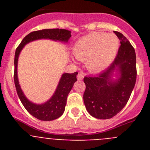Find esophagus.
I'll return each mask as SVG.
<instances>
[{
  "mask_svg": "<svg viewBox=\"0 0 150 150\" xmlns=\"http://www.w3.org/2000/svg\"><path fill=\"white\" fill-rule=\"evenodd\" d=\"M84 77V74H82V73H79L77 75V79H83Z\"/></svg>",
  "mask_w": 150,
  "mask_h": 150,
  "instance_id": "obj_1",
  "label": "esophagus"
}]
</instances>
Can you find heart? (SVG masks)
Returning a JSON list of instances; mask_svg holds the SVG:
<instances>
[{"label":"heart","mask_w":150,"mask_h":150,"mask_svg":"<svg viewBox=\"0 0 150 150\" xmlns=\"http://www.w3.org/2000/svg\"><path fill=\"white\" fill-rule=\"evenodd\" d=\"M119 49V40L114 34L93 32L76 41L73 53L78 60L86 61L90 71H100L113 62Z\"/></svg>","instance_id":"b5f03b06"}]
</instances>
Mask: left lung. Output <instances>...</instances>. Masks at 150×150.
<instances>
[{"mask_svg": "<svg viewBox=\"0 0 150 150\" xmlns=\"http://www.w3.org/2000/svg\"><path fill=\"white\" fill-rule=\"evenodd\" d=\"M114 33L121 43L114 62L100 74L83 79L86 108L91 116L99 120L110 119L124 108L137 79L134 49L122 34ZM115 72L118 77L113 80Z\"/></svg>", "mask_w": 150, "mask_h": 150, "instance_id": "obj_1", "label": "left lung"}]
</instances>
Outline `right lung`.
<instances>
[{
	"instance_id": "add662e5",
	"label": "right lung",
	"mask_w": 150,
	"mask_h": 150,
	"mask_svg": "<svg viewBox=\"0 0 150 150\" xmlns=\"http://www.w3.org/2000/svg\"><path fill=\"white\" fill-rule=\"evenodd\" d=\"M71 37V32L65 29H43L30 32L22 40L19 46L16 48L14 59V83L16 88L17 94L22 104L28 112L35 118L42 121H52L56 120L63 114L65 110L67 98L69 92L73 88L74 83L76 81L77 72L73 74H63L57 86L55 93L51 98L43 104H36L27 99L18 83L17 76V64H18V55L20 54L25 45L31 41L40 39H50L52 40H59L67 43Z\"/></svg>"
}]
</instances>
